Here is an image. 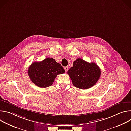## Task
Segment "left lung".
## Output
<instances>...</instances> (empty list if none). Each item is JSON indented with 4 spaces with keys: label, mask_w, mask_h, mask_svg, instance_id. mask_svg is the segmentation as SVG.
I'll return each mask as SVG.
<instances>
[{
    "label": "left lung",
    "mask_w": 131,
    "mask_h": 131,
    "mask_svg": "<svg viewBox=\"0 0 131 131\" xmlns=\"http://www.w3.org/2000/svg\"><path fill=\"white\" fill-rule=\"evenodd\" d=\"M63 66L53 58H47L40 62H33L28 68L31 81L37 86L47 88L53 84L59 74L64 73Z\"/></svg>",
    "instance_id": "1"
}]
</instances>
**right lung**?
Wrapping results in <instances>:
<instances>
[{"instance_id": "right-lung-1", "label": "right lung", "mask_w": 131, "mask_h": 131, "mask_svg": "<svg viewBox=\"0 0 131 131\" xmlns=\"http://www.w3.org/2000/svg\"><path fill=\"white\" fill-rule=\"evenodd\" d=\"M67 73L74 86L88 89L96 84L101 72L95 63H89L79 58L73 63V66L68 70Z\"/></svg>"}]
</instances>
